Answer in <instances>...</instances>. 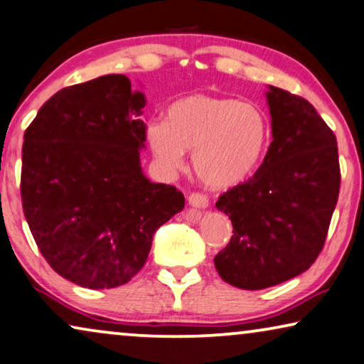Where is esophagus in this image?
<instances>
[{
  "instance_id": "obj_1",
  "label": "esophagus",
  "mask_w": 364,
  "mask_h": 364,
  "mask_svg": "<svg viewBox=\"0 0 364 364\" xmlns=\"http://www.w3.org/2000/svg\"><path fill=\"white\" fill-rule=\"evenodd\" d=\"M188 203L193 208H200V210H205L210 205V201H208V196L203 195V193H191L190 196H188Z\"/></svg>"
}]
</instances>
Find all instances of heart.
<instances>
[{
  "instance_id": "heart-1",
  "label": "heart",
  "mask_w": 364,
  "mask_h": 364,
  "mask_svg": "<svg viewBox=\"0 0 364 364\" xmlns=\"http://www.w3.org/2000/svg\"><path fill=\"white\" fill-rule=\"evenodd\" d=\"M154 156L169 168L193 151V169L203 185L226 190L240 185L258 164L269 136L266 114L256 105L210 95H188L169 105L166 123L148 126Z\"/></svg>"
}]
</instances>
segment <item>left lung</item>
<instances>
[{
    "mask_svg": "<svg viewBox=\"0 0 364 364\" xmlns=\"http://www.w3.org/2000/svg\"><path fill=\"white\" fill-rule=\"evenodd\" d=\"M268 88V153L253 178L216 201L230 216L232 236L215 256V268L231 287L251 291L284 283L316 261L341 183L336 136L314 106Z\"/></svg>",
    "mask_w": 364,
    "mask_h": 364,
    "instance_id": "left-lung-1",
    "label": "left lung"
}]
</instances>
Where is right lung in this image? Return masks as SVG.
Wrapping results in <instances>:
<instances>
[{
    "label": "right lung",
    "instance_id": "1",
    "mask_svg": "<svg viewBox=\"0 0 364 364\" xmlns=\"http://www.w3.org/2000/svg\"><path fill=\"white\" fill-rule=\"evenodd\" d=\"M144 105L124 75L100 76L53 95L24 132V218L48 264L77 287L128 283L185 208L181 191L143 174Z\"/></svg>",
    "mask_w": 364,
    "mask_h": 364
}]
</instances>
